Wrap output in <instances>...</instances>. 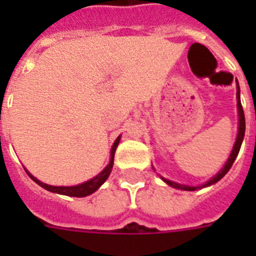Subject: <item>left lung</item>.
Wrapping results in <instances>:
<instances>
[{
    "mask_svg": "<svg viewBox=\"0 0 256 256\" xmlns=\"http://www.w3.org/2000/svg\"><path fill=\"white\" fill-rule=\"evenodd\" d=\"M236 106H238V116H239L238 136H236V140H235L234 148H232V150H231L230 152V156H228V160H227V162L222 168V170L219 171V172H216V175H214L212 178L208 179L206 183H203V184H200V186H186V184H180V183L168 180V179L164 178V176H160V179H162L164 182L168 183V186L174 187V188H179V190H184V191H195V190H198V188L208 187L211 186V184H214V183L219 182V180H220V179H222L227 172H228V170H230L232 164H234L235 158L238 156L240 146H242L243 138H244V132H246V120H244V112H243L242 104H240V88H239L238 81H236Z\"/></svg>",
    "mask_w": 256,
    "mask_h": 256,
    "instance_id": "left-lung-1",
    "label": "left lung"
}]
</instances>
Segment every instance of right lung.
I'll use <instances>...</instances> for the list:
<instances>
[{"label":"right lung","instance_id":"obj_1","mask_svg":"<svg viewBox=\"0 0 256 256\" xmlns=\"http://www.w3.org/2000/svg\"><path fill=\"white\" fill-rule=\"evenodd\" d=\"M120 136H118L112 144V152H110V160H108V166L104 168V170L100 171V174L96 175L94 178L88 179L86 182L81 183V184H76V186H52V184H48V183H44L41 180H38L36 176L30 174L29 171L26 170L28 175H29L30 178L33 179L34 182L40 184L41 187H44L45 190L50 191V192H57V194L61 195H68V196H77V198H82V196H88V195L92 194V192H96L98 188H100L104 182H106V179L108 178V175L112 172V164H114V154H116V146L120 144Z\"/></svg>","mask_w":256,"mask_h":256}]
</instances>
